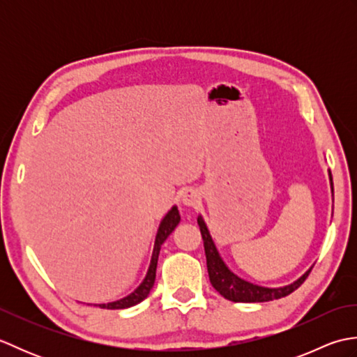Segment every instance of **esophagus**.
<instances>
[{"instance_id":"34e87169","label":"esophagus","mask_w":357,"mask_h":357,"mask_svg":"<svg viewBox=\"0 0 357 357\" xmlns=\"http://www.w3.org/2000/svg\"><path fill=\"white\" fill-rule=\"evenodd\" d=\"M181 199H183L184 206L193 207V206H196V204L199 202V193L196 192L195 188H185V190L183 192V195H181Z\"/></svg>"}]
</instances>
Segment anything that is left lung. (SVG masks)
Wrapping results in <instances>:
<instances>
[{
	"label": "left lung",
	"instance_id": "left-lung-1",
	"mask_svg": "<svg viewBox=\"0 0 357 357\" xmlns=\"http://www.w3.org/2000/svg\"><path fill=\"white\" fill-rule=\"evenodd\" d=\"M328 174H330V184H331V192H333L331 172H328ZM198 225L202 234L204 250H206L210 282L219 294L224 296L225 299H229L231 302H268L273 299L285 298V296L293 293L296 288H299L302 284H304V280L308 278L310 271H312V268H310L305 275H302L298 280H294L293 284L285 285V287L268 288V287L255 285L252 282H248V280H244L234 275V273L230 271L229 267L224 264L221 256L218 253L213 239L210 236L207 225L204 222L202 216H198Z\"/></svg>",
	"mask_w": 357,
	"mask_h": 357
}]
</instances>
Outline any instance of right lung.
I'll return each mask as SVG.
<instances>
[{"instance_id":"1","label":"right lung","mask_w":357,"mask_h":357,"mask_svg":"<svg viewBox=\"0 0 357 357\" xmlns=\"http://www.w3.org/2000/svg\"><path fill=\"white\" fill-rule=\"evenodd\" d=\"M181 221L178 207H173L169 213L165 215L162 219L161 225L158 229V234L155 239V248H153V255H151V261H150V267L146 278L141 282V285L136 288L133 293H130L126 298L115 301V302H109V304H98V307L101 308H107V310H119V308H128L133 307L136 304H139L141 301H144L149 296L151 287L155 284V278H156V265H158V256H159V250H161V245L164 244V241L169 238V234L174 230Z\"/></svg>"}]
</instances>
